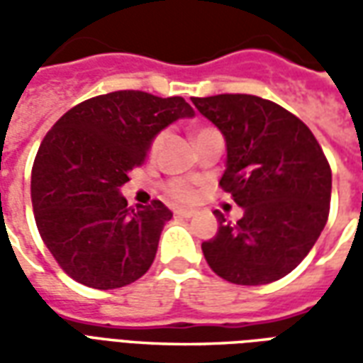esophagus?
<instances>
[{"label":"esophagus","instance_id":"obj_1","mask_svg":"<svg viewBox=\"0 0 363 363\" xmlns=\"http://www.w3.org/2000/svg\"><path fill=\"white\" fill-rule=\"evenodd\" d=\"M194 210H186V208H181V210H174V216H179V218H192L194 216Z\"/></svg>","mask_w":363,"mask_h":363}]
</instances>
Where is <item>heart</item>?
Returning <instances> with one entry per match:
<instances>
[{
  "label": "heart",
  "mask_w": 363,
  "mask_h": 363,
  "mask_svg": "<svg viewBox=\"0 0 363 363\" xmlns=\"http://www.w3.org/2000/svg\"><path fill=\"white\" fill-rule=\"evenodd\" d=\"M206 130H212V128H202L196 135H200L202 132H206ZM159 143H161V134H157L155 138H153V142H151V147H150L151 153L157 150ZM163 190H165L167 196L173 198V200H177V202H192V200H196L198 196L196 186H194L190 181H186V179H171V181L165 182Z\"/></svg>",
  "instance_id": "obj_1"
}]
</instances>
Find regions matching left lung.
Returning a JSON list of instances; mask_svg holds the SVG:
<instances>
[{"instance_id":"8db88e82","label":"left lung","mask_w":363,"mask_h":363,"mask_svg":"<svg viewBox=\"0 0 363 363\" xmlns=\"http://www.w3.org/2000/svg\"><path fill=\"white\" fill-rule=\"evenodd\" d=\"M228 143L220 186L243 208L202 243L206 262L223 280L262 286L307 257L328 220L333 173L319 142L296 114L255 95L192 96Z\"/></svg>"}]
</instances>
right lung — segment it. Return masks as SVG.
<instances>
[{"instance_id":"add662e5","label":"right lung","mask_w":363,"mask_h":363,"mask_svg":"<svg viewBox=\"0 0 363 363\" xmlns=\"http://www.w3.org/2000/svg\"><path fill=\"white\" fill-rule=\"evenodd\" d=\"M184 116L194 111L182 96L114 91L75 104L44 135L30 200L38 233L69 278L114 289L150 270L173 213L159 200L128 208L120 186L151 140Z\"/></svg>"}]
</instances>
